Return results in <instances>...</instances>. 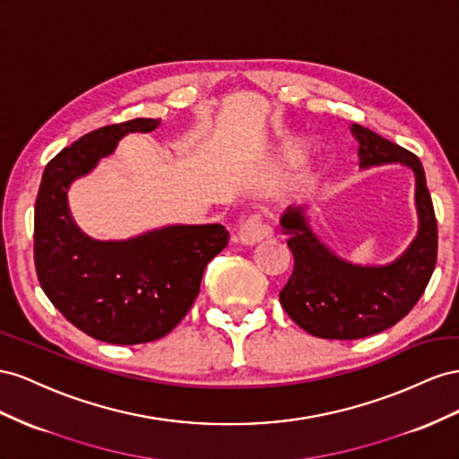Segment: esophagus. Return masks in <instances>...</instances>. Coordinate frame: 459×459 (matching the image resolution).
Returning a JSON list of instances; mask_svg holds the SVG:
<instances>
[{"mask_svg": "<svg viewBox=\"0 0 459 459\" xmlns=\"http://www.w3.org/2000/svg\"><path fill=\"white\" fill-rule=\"evenodd\" d=\"M267 234V227L264 225V219L259 215H252L247 217L246 221L240 222L238 227V240L244 246H254L259 240H264Z\"/></svg>", "mask_w": 459, "mask_h": 459, "instance_id": "1", "label": "esophagus"}]
</instances>
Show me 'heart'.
I'll list each match as a JSON object with an SVG mask.
<instances>
[{
	"label": "heart",
	"instance_id": "heart-1",
	"mask_svg": "<svg viewBox=\"0 0 459 459\" xmlns=\"http://www.w3.org/2000/svg\"><path fill=\"white\" fill-rule=\"evenodd\" d=\"M282 157H284L286 161L298 163V161L304 160V150L298 148V146H286V148L282 150Z\"/></svg>",
	"mask_w": 459,
	"mask_h": 459
}]
</instances>
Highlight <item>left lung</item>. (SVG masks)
Returning a JSON list of instances; mask_svg holds the SVG:
<instances>
[{
	"label": "left lung",
	"instance_id": "8db88e82",
	"mask_svg": "<svg viewBox=\"0 0 459 459\" xmlns=\"http://www.w3.org/2000/svg\"><path fill=\"white\" fill-rule=\"evenodd\" d=\"M359 169L400 163L415 177L417 234L386 265H359L340 257L311 227L307 207H288L282 232L294 255V271L281 290V306L299 329L329 340H356L390 329L423 296L437 264V217L419 157L373 130L353 123Z\"/></svg>",
	"mask_w": 459,
	"mask_h": 459
}]
</instances>
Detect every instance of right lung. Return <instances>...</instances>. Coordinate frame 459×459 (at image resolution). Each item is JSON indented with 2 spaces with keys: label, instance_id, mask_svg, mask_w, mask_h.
Returning a JSON list of instances; mask_svg holds the SVG:
<instances>
[{
  "label": "right lung",
  "instance_id": "1",
  "mask_svg": "<svg viewBox=\"0 0 459 459\" xmlns=\"http://www.w3.org/2000/svg\"><path fill=\"white\" fill-rule=\"evenodd\" d=\"M161 119L109 125L78 138L46 165L34 207L38 281L63 317L109 344L163 338L186 316L209 261L229 242L227 229L167 225L126 240H96L78 229L67 192L130 133Z\"/></svg>",
  "mask_w": 459,
  "mask_h": 459
}]
</instances>
